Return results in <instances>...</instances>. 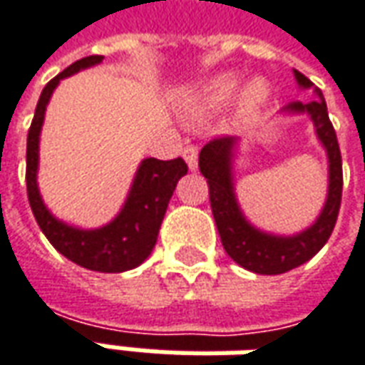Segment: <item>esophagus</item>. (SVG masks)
Here are the masks:
<instances>
[{
    "instance_id": "obj_1",
    "label": "esophagus",
    "mask_w": 365,
    "mask_h": 365,
    "mask_svg": "<svg viewBox=\"0 0 365 365\" xmlns=\"http://www.w3.org/2000/svg\"><path fill=\"white\" fill-rule=\"evenodd\" d=\"M183 159H185V163H187L190 170H197V147H195V145H187V147L183 149Z\"/></svg>"
}]
</instances>
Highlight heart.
<instances>
[{"mask_svg":"<svg viewBox=\"0 0 365 365\" xmlns=\"http://www.w3.org/2000/svg\"><path fill=\"white\" fill-rule=\"evenodd\" d=\"M242 82H245V78L238 72H220V74L207 78L197 86L195 108L200 113H214V110L226 108L240 93ZM269 82L262 81V78L248 82V86L242 91V96H240V117H245V119L257 117L262 107L269 103Z\"/></svg>","mask_w":365,"mask_h":365,"instance_id":"1","label":"heart"}]
</instances>
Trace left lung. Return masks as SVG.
I'll use <instances>...</instances> for the list:
<instances>
[{"label": "left lung", "mask_w": 365, "mask_h": 365, "mask_svg": "<svg viewBox=\"0 0 365 365\" xmlns=\"http://www.w3.org/2000/svg\"><path fill=\"white\" fill-rule=\"evenodd\" d=\"M295 72L297 84L301 88H313L315 98L309 103H289L281 113L287 115H309L317 133V139L327 151L329 161V187L327 200L321 210L319 218L313 222L303 232L293 236H277V234L262 232L246 220L238 200L234 194L232 180V158L238 139L236 137H218L206 143L200 151V171L207 180L210 187V206L220 232L224 250L234 262L242 269L257 272V274H281L287 270L297 269L309 258L319 252L323 245L329 240L335 220L341 206V187H344V173H341V153L335 137L325 98L317 86L309 81L299 70Z\"/></svg>", "instance_id": "1"}]
</instances>
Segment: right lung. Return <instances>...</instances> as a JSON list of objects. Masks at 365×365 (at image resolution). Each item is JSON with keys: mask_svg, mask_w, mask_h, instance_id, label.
<instances>
[{"mask_svg": "<svg viewBox=\"0 0 365 365\" xmlns=\"http://www.w3.org/2000/svg\"><path fill=\"white\" fill-rule=\"evenodd\" d=\"M103 56H86L70 64L58 76L48 82L36 105L34 120L28 131V149H26V185L28 200L32 206L34 218L40 230L50 240L60 255L81 264L84 269L96 272H125L139 267L151 255L158 242L159 228L165 216L173 190L187 173V165L182 158L161 161L147 158L141 161L135 173L125 206L120 207L115 220L95 230H81L58 220L46 207L38 190V159H40V131L44 123L46 107L62 78L76 74L82 68L101 64Z\"/></svg>", "mask_w": 365, "mask_h": 365, "instance_id": "right-lung-1", "label": "right lung"}]
</instances>
